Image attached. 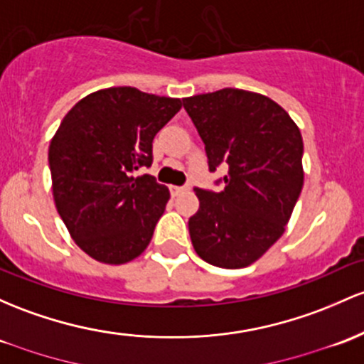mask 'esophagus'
<instances>
[{
  "label": "esophagus",
  "mask_w": 364,
  "mask_h": 364,
  "mask_svg": "<svg viewBox=\"0 0 364 364\" xmlns=\"http://www.w3.org/2000/svg\"><path fill=\"white\" fill-rule=\"evenodd\" d=\"M169 190H171V195H173V197H176V195H179V193H181V191L188 190V186H169Z\"/></svg>",
  "instance_id": "34e87169"
}]
</instances>
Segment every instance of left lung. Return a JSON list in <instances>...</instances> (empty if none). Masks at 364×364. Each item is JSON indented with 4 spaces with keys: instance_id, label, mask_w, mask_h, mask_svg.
I'll list each match as a JSON object with an SVG mask.
<instances>
[{
    "instance_id": "left-lung-1",
    "label": "left lung",
    "mask_w": 364,
    "mask_h": 364,
    "mask_svg": "<svg viewBox=\"0 0 364 364\" xmlns=\"http://www.w3.org/2000/svg\"><path fill=\"white\" fill-rule=\"evenodd\" d=\"M183 107L210 173L228 166L215 181L225 190L195 188L200 207L188 221L195 252L226 269L252 264L282 237L301 195V131L273 100L237 87L183 98Z\"/></svg>"
}]
</instances>
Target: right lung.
Wrapping results in <instances>:
<instances>
[{"mask_svg":"<svg viewBox=\"0 0 364 364\" xmlns=\"http://www.w3.org/2000/svg\"><path fill=\"white\" fill-rule=\"evenodd\" d=\"M181 100L121 86L75 103L48 150L53 198L70 237L105 264L133 261L149 247L169 200L150 174L151 141Z\"/></svg>","mask_w":364,"mask_h":364,"instance_id":"add662e5","label":"right lung"}]
</instances>
